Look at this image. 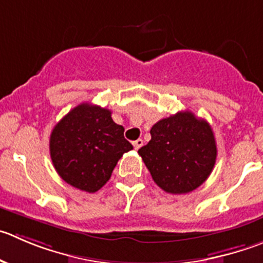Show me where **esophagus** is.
I'll return each instance as SVG.
<instances>
[{"label": "esophagus", "instance_id": "1", "mask_svg": "<svg viewBox=\"0 0 263 263\" xmlns=\"http://www.w3.org/2000/svg\"><path fill=\"white\" fill-rule=\"evenodd\" d=\"M133 146L136 149H139L142 146H143V141H142V139H137V141L133 142Z\"/></svg>", "mask_w": 263, "mask_h": 263}]
</instances>
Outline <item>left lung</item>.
Segmentation results:
<instances>
[{
    "label": "left lung",
    "instance_id": "obj_1",
    "mask_svg": "<svg viewBox=\"0 0 263 263\" xmlns=\"http://www.w3.org/2000/svg\"><path fill=\"white\" fill-rule=\"evenodd\" d=\"M151 141L138 154L155 183L165 192L187 194L211 176L217 159L213 130L205 120L182 111L157 121Z\"/></svg>",
    "mask_w": 263,
    "mask_h": 263
}]
</instances>
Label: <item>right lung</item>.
<instances>
[{"label":"right lung","mask_w":263,"mask_h":263,"mask_svg":"<svg viewBox=\"0 0 263 263\" xmlns=\"http://www.w3.org/2000/svg\"><path fill=\"white\" fill-rule=\"evenodd\" d=\"M133 146L111 111L81 103L55 125L50 136V156L55 171L71 186L97 192L111 178L117 161Z\"/></svg>","instance_id":"right-lung-1"}]
</instances>
